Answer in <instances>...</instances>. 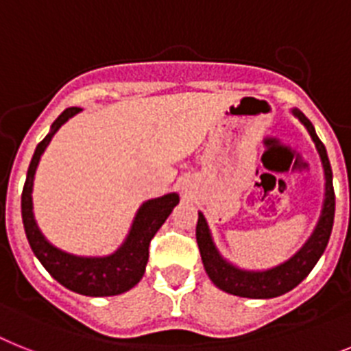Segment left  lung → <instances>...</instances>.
Masks as SVG:
<instances>
[{
    "instance_id": "8db88e82",
    "label": "left lung",
    "mask_w": 351,
    "mask_h": 351,
    "mask_svg": "<svg viewBox=\"0 0 351 351\" xmlns=\"http://www.w3.org/2000/svg\"><path fill=\"white\" fill-rule=\"evenodd\" d=\"M293 114L305 125L307 132L311 134L312 141L316 144L321 162H323L326 180L323 214H321L316 230H314L311 239L305 243V246L291 261L267 271H241L237 267L230 266L226 261H223L219 253H217L214 243H212L207 221H205L203 214H198L196 241H198L203 266H205L208 278L214 282V285L219 287L221 291H225V293L255 300L275 298V296L289 293L291 289H294L311 273L312 267L316 266L319 257L325 252L328 239H330L335 214V194L334 184H332L330 160H328V155H326L325 144L321 143L319 137L316 135L311 121L303 116L300 110H293Z\"/></svg>"
}]
</instances>
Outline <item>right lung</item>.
<instances>
[{
  "mask_svg": "<svg viewBox=\"0 0 351 351\" xmlns=\"http://www.w3.org/2000/svg\"><path fill=\"white\" fill-rule=\"evenodd\" d=\"M78 112H80L78 107L66 108L62 112L60 116L53 121L51 132L35 148L23 194H21L23 225H25L26 239L30 243L35 257L39 258L40 264L58 284H62L69 291L85 294V296H116V294L126 293L134 285L139 284L146 264H148L149 243L158 232V228L164 225V221L169 217L171 210L178 205L180 198H178V194L173 193L144 203L135 216L130 235L126 237L125 244L108 257H75V255H69V253L60 252L58 248L51 246L35 225L34 212H32L34 175L40 155L49 144L55 132Z\"/></svg>",
  "mask_w": 351,
  "mask_h": 351,
  "instance_id": "obj_1",
  "label": "right lung"
}]
</instances>
